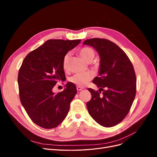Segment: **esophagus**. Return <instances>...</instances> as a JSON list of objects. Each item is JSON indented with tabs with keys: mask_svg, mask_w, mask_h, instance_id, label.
I'll return each mask as SVG.
<instances>
[{
	"mask_svg": "<svg viewBox=\"0 0 157 157\" xmlns=\"http://www.w3.org/2000/svg\"><path fill=\"white\" fill-rule=\"evenodd\" d=\"M82 89H84V88L82 87H80V86H77V90H78V91H80V90H82Z\"/></svg>",
	"mask_w": 157,
	"mask_h": 157,
	"instance_id": "1",
	"label": "esophagus"
}]
</instances>
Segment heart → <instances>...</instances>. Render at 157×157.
I'll return each instance as SVG.
<instances>
[{
    "instance_id": "obj_1",
    "label": "heart",
    "mask_w": 157,
    "mask_h": 157,
    "mask_svg": "<svg viewBox=\"0 0 157 157\" xmlns=\"http://www.w3.org/2000/svg\"><path fill=\"white\" fill-rule=\"evenodd\" d=\"M79 54L86 62H91L94 58L96 53H95V51L92 48H90V47H83L82 48L79 50ZM70 57L71 54L67 53L64 56L63 58L62 67L65 71L67 70L69 68ZM92 78V75L90 73H78L71 77L69 80L70 82L77 85L78 86H84Z\"/></svg>"
}]
</instances>
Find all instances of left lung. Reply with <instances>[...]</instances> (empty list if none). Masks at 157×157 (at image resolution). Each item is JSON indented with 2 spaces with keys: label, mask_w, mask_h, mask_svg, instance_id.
Returning <instances> with one entry per match:
<instances>
[{
  "label": "left lung",
  "mask_w": 157,
  "mask_h": 157,
  "mask_svg": "<svg viewBox=\"0 0 157 157\" xmlns=\"http://www.w3.org/2000/svg\"><path fill=\"white\" fill-rule=\"evenodd\" d=\"M83 44L93 47L100 57L99 77L93 83L103 94L88 90L92 99L87 102L88 113L94 121L104 127L120 123L132 107L136 92V77L133 65L119 46L107 39H87Z\"/></svg>",
  "instance_id": "left-lung-1"
}]
</instances>
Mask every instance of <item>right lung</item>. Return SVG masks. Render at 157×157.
<instances>
[{
  "label": "right lung",
  "mask_w": 157,
  "mask_h": 157,
  "mask_svg": "<svg viewBox=\"0 0 157 157\" xmlns=\"http://www.w3.org/2000/svg\"><path fill=\"white\" fill-rule=\"evenodd\" d=\"M80 41L50 39L23 59L17 78L20 101L38 126L51 129L67 117L70 103L77 92L76 86L69 82L63 91L58 94L52 89L58 81L65 80L63 58Z\"/></svg>",
  "instance_id": "add662e5"
}]
</instances>
